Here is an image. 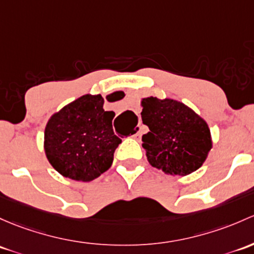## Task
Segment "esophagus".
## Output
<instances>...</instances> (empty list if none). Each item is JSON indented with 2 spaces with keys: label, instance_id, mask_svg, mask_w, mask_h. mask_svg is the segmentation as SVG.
<instances>
[{
  "label": "esophagus",
  "instance_id": "esophagus-1",
  "mask_svg": "<svg viewBox=\"0 0 254 254\" xmlns=\"http://www.w3.org/2000/svg\"><path fill=\"white\" fill-rule=\"evenodd\" d=\"M140 135H141V127H137V130H136L135 134L132 135V137L138 138V137H140Z\"/></svg>",
  "mask_w": 254,
  "mask_h": 254
}]
</instances>
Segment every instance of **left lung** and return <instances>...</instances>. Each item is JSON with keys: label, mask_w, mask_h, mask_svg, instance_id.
Listing matches in <instances>:
<instances>
[{"label": "left lung", "mask_w": 254, "mask_h": 254, "mask_svg": "<svg viewBox=\"0 0 254 254\" xmlns=\"http://www.w3.org/2000/svg\"><path fill=\"white\" fill-rule=\"evenodd\" d=\"M142 147L152 167L165 174L185 176L198 169L212 148L207 123L191 108L175 100H142Z\"/></svg>", "instance_id": "obj_1"}]
</instances>
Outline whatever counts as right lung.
<instances>
[{"label": "right lung", "mask_w": 254, "mask_h": 254, "mask_svg": "<svg viewBox=\"0 0 254 254\" xmlns=\"http://www.w3.org/2000/svg\"><path fill=\"white\" fill-rule=\"evenodd\" d=\"M101 95L81 96L53 114L47 123L46 157L65 178L91 181L111 168L114 151L122 140L113 131L112 120L116 114L105 111Z\"/></svg>", "instance_id": "add662e5"}]
</instances>
